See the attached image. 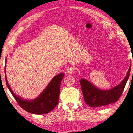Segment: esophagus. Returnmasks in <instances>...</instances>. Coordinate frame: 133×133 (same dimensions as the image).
Segmentation results:
<instances>
[{
    "instance_id": "esophagus-1",
    "label": "esophagus",
    "mask_w": 133,
    "mask_h": 133,
    "mask_svg": "<svg viewBox=\"0 0 133 133\" xmlns=\"http://www.w3.org/2000/svg\"><path fill=\"white\" fill-rule=\"evenodd\" d=\"M67 72H68V74H72L74 72V68L72 66H69V68H68V69H67Z\"/></svg>"
}]
</instances>
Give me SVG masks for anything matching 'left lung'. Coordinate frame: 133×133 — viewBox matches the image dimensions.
<instances>
[{
	"mask_svg": "<svg viewBox=\"0 0 133 133\" xmlns=\"http://www.w3.org/2000/svg\"><path fill=\"white\" fill-rule=\"evenodd\" d=\"M131 67V64H130L126 76L120 84L110 90H101L96 87L87 80L81 79L80 81V84L82 88L83 95L85 103L89 107L95 108V107L105 106L117 102L121 97L126 82L129 79Z\"/></svg>",
	"mask_w": 133,
	"mask_h": 133,
	"instance_id": "left-lung-1",
	"label": "left lung"
}]
</instances>
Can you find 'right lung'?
I'll use <instances>...</instances> for the list:
<instances>
[{
  "label": "right lung",
  "instance_id": "obj_1",
  "mask_svg": "<svg viewBox=\"0 0 133 133\" xmlns=\"http://www.w3.org/2000/svg\"><path fill=\"white\" fill-rule=\"evenodd\" d=\"M5 75L8 89H9L18 105L27 112L36 115L46 114L52 111L57 106L59 97L61 83L64 75V73L59 74L54 76L43 92L37 98L33 100H26L22 98L20 96L15 95L13 92L8 83L6 77L5 66Z\"/></svg>",
  "mask_w": 133,
  "mask_h": 133
}]
</instances>
